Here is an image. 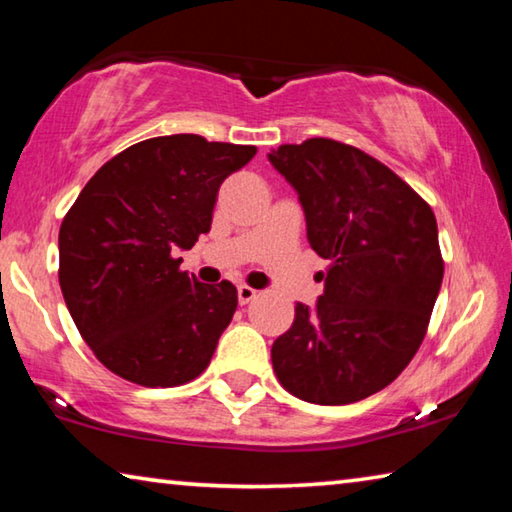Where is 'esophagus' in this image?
Here are the masks:
<instances>
[{"label":"esophagus","instance_id":"obj_1","mask_svg":"<svg viewBox=\"0 0 512 512\" xmlns=\"http://www.w3.org/2000/svg\"><path fill=\"white\" fill-rule=\"evenodd\" d=\"M255 296H257V291H255V289H250V287H246V284H239V287H237L239 305H248V302L253 300Z\"/></svg>","mask_w":512,"mask_h":512}]
</instances>
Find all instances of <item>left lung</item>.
Wrapping results in <instances>:
<instances>
[{"label":"left lung","instance_id":"left-lung-1","mask_svg":"<svg viewBox=\"0 0 512 512\" xmlns=\"http://www.w3.org/2000/svg\"><path fill=\"white\" fill-rule=\"evenodd\" d=\"M268 162L296 189L307 239L327 259L323 296L296 302L271 359L300 400L352 404L409 366L443 284L431 207L400 176L354 146L314 137Z\"/></svg>","mask_w":512,"mask_h":512}]
</instances>
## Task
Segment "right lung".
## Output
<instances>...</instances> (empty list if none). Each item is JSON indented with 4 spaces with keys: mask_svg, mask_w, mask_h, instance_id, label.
I'll list each match as a JSON object with an SVG mask.
<instances>
[{
    "mask_svg": "<svg viewBox=\"0 0 512 512\" xmlns=\"http://www.w3.org/2000/svg\"><path fill=\"white\" fill-rule=\"evenodd\" d=\"M255 146L164 135L94 173L60 225V289L83 341L115 375L167 388L201 375L237 309L235 284H203L178 250L210 232L219 187Z\"/></svg>",
    "mask_w": 512,
    "mask_h": 512,
    "instance_id": "obj_1",
    "label": "right lung"
}]
</instances>
